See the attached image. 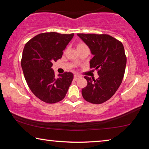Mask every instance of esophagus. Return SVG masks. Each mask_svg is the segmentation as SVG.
Wrapping results in <instances>:
<instances>
[{
	"mask_svg": "<svg viewBox=\"0 0 149 149\" xmlns=\"http://www.w3.org/2000/svg\"><path fill=\"white\" fill-rule=\"evenodd\" d=\"M80 77H81L80 75H75L74 77V79L75 80H77V79H79V78H80Z\"/></svg>",
	"mask_w": 149,
	"mask_h": 149,
	"instance_id": "34e87169",
	"label": "esophagus"
}]
</instances>
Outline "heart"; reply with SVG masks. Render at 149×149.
Instances as JSON below:
<instances>
[{
    "instance_id": "obj_1",
    "label": "heart",
    "mask_w": 149,
    "mask_h": 149,
    "mask_svg": "<svg viewBox=\"0 0 149 149\" xmlns=\"http://www.w3.org/2000/svg\"><path fill=\"white\" fill-rule=\"evenodd\" d=\"M84 47H85V45L84 44V43H82V42H79V43H78L77 45V49H79V48Z\"/></svg>"
}]
</instances>
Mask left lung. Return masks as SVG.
I'll return each instance as SVG.
<instances>
[{
    "label": "left lung",
    "mask_w": 149,
    "mask_h": 149,
    "mask_svg": "<svg viewBox=\"0 0 149 149\" xmlns=\"http://www.w3.org/2000/svg\"><path fill=\"white\" fill-rule=\"evenodd\" d=\"M77 36L93 55L90 67L99 70L97 79L84 77L87 85L82 89V96L87 102L101 104L110 99L122 84L127 62L124 47L108 35L79 33Z\"/></svg>",
    "instance_id": "8db88e82"
}]
</instances>
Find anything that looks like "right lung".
<instances>
[{"label": "right lung", "instance_id": "right-lung-1", "mask_svg": "<svg viewBox=\"0 0 149 149\" xmlns=\"http://www.w3.org/2000/svg\"><path fill=\"white\" fill-rule=\"evenodd\" d=\"M74 34L44 33L25 45L21 61L25 79L32 93L45 102L52 104L64 99L74 79L71 72L55 76L52 62L61 58L63 50Z\"/></svg>", "mask_w": 149, "mask_h": 149}]
</instances>
